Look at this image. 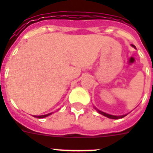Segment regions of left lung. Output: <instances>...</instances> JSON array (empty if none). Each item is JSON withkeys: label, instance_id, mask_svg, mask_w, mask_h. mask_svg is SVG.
Returning a JSON list of instances; mask_svg holds the SVG:
<instances>
[{"label": "left lung", "instance_id": "8db88e82", "mask_svg": "<svg viewBox=\"0 0 153 153\" xmlns=\"http://www.w3.org/2000/svg\"><path fill=\"white\" fill-rule=\"evenodd\" d=\"M131 46H132V47H134V48H135V46H134V45H131ZM96 109H97V111L99 112V114H102V115H104V116H105V117H108V118H111V119H118V118H123V117H124L126 116V115H122V116H115V115H111V114H106V113H104V112L100 111V110L97 109V108H96Z\"/></svg>", "mask_w": 153, "mask_h": 153}]
</instances>
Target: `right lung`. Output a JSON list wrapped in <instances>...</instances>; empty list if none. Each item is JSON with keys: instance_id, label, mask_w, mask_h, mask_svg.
Segmentation results:
<instances>
[{"instance_id": "right-lung-1", "label": "right lung", "mask_w": 153, "mask_h": 153, "mask_svg": "<svg viewBox=\"0 0 153 153\" xmlns=\"http://www.w3.org/2000/svg\"><path fill=\"white\" fill-rule=\"evenodd\" d=\"M50 114H52L50 113V114H45V115H41V116H35V117H38V118H44V117H48V116H49Z\"/></svg>"}]
</instances>
